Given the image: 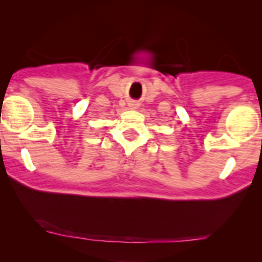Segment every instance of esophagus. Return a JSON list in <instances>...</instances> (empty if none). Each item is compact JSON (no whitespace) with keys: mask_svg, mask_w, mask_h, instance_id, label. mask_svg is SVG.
Segmentation results:
<instances>
[{"mask_svg":"<svg viewBox=\"0 0 262 262\" xmlns=\"http://www.w3.org/2000/svg\"><path fill=\"white\" fill-rule=\"evenodd\" d=\"M129 107H130V108H138V103H137V102H130V103H129Z\"/></svg>","mask_w":262,"mask_h":262,"instance_id":"34e87169","label":"esophagus"}]
</instances>
